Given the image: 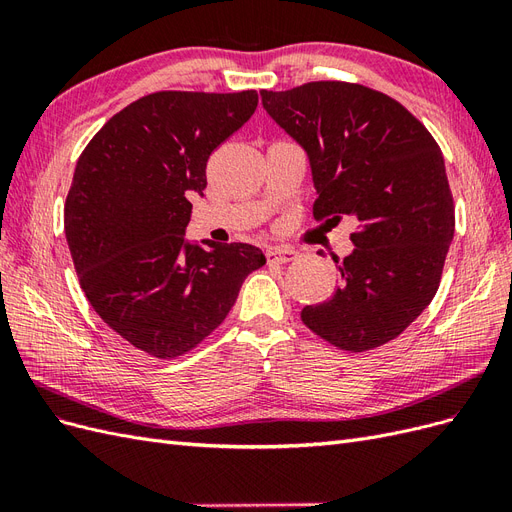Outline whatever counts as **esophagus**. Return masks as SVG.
Instances as JSON below:
<instances>
[{"mask_svg": "<svg viewBox=\"0 0 512 512\" xmlns=\"http://www.w3.org/2000/svg\"><path fill=\"white\" fill-rule=\"evenodd\" d=\"M299 256L297 250H292V247H286V245H275L271 247V250H267V258L271 262H290Z\"/></svg>", "mask_w": 512, "mask_h": 512, "instance_id": "34e87169", "label": "esophagus"}]
</instances>
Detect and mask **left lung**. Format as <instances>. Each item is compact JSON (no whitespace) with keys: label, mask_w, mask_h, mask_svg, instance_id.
<instances>
[{"label":"left lung","mask_w":512,"mask_h":512,"mask_svg":"<svg viewBox=\"0 0 512 512\" xmlns=\"http://www.w3.org/2000/svg\"><path fill=\"white\" fill-rule=\"evenodd\" d=\"M260 96L305 151L316 220L356 222L354 250L335 260L333 297L305 305L301 320L342 350L391 342L431 303L455 235L438 143L399 102L363 85L318 81Z\"/></svg>","instance_id":"8db88e82"}]
</instances>
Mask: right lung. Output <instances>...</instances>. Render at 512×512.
Returning <instances> with one entry per match:
<instances>
[{
    "mask_svg": "<svg viewBox=\"0 0 512 512\" xmlns=\"http://www.w3.org/2000/svg\"><path fill=\"white\" fill-rule=\"evenodd\" d=\"M256 106L252 89L158 91L108 119L76 162L64 224L81 288L108 327L158 359L203 342L267 262L250 243L185 239L211 151Z\"/></svg>",
    "mask_w": 512,
    "mask_h": 512,
    "instance_id": "right-lung-1",
    "label": "right lung"
}]
</instances>
